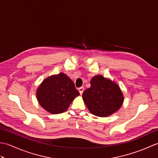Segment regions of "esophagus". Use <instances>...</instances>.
I'll use <instances>...</instances> for the list:
<instances>
[{"mask_svg":"<svg viewBox=\"0 0 158 158\" xmlns=\"http://www.w3.org/2000/svg\"><path fill=\"white\" fill-rule=\"evenodd\" d=\"M78 90H79V93H80V94H83V91H84V88H83V87H81V88H79V89H78Z\"/></svg>","mask_w":158,"mask_h":158,"instance_id":"1","label":"esophagus"}]
</instances>
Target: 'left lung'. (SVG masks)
<instances>
[{
  "label": "left lung",
  "instance_id": "1",
  "mask_svg": "<svg viewBox=\"0 0 158 158\" xmlns=\"http://www.w3.org/2000/svg\"><path fill=\"white\" fill-rule=\"evenodd\" d=\"M91 87L83 93V99L90 113L98 117H107L115 113L123 102L119 86L102 75H96L90 81Z\"/></svg>",
  "mask_w": 158,
  "mask_h": 158
}]
</instances>
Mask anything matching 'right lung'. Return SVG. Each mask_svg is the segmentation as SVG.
I'll use <instances>...</instances> for the list:
<instances>
[{
  "label": "right lung",
  "mask_w": 158,
  "mask_h": 158,
  "mask_svg": "<svg viewBox=\"0 0 158 158\" xmlns=\"http://www.w3.org/2000/svg\"><path fill=\"white\" fill-rule=\"evenodd\" d=\"M79 95L72 80L62 73L43 80L36 90V98L40 105L52 114L66 111Z\"/></svg>",
  "instance_id": "1"
}]
</instances>
